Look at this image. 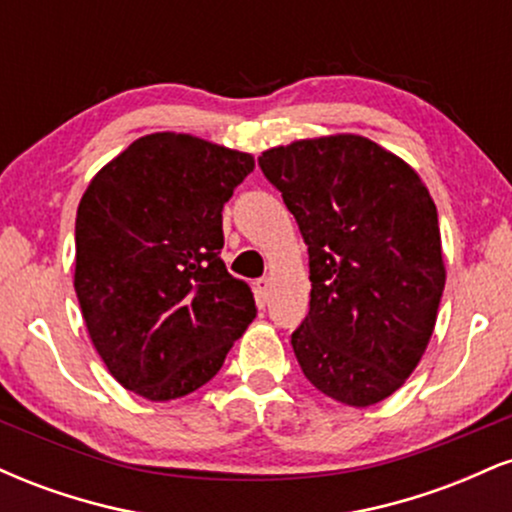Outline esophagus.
<instances>
[{
    "label": "esophagus",
    "instance_id": "esophagus-1",
    "mask_svg": "<svg viewBox=\"0 0 512 512\" xmlns=\"http://www.w3.org/2000/svg\"><path fill=\"white\" fill-rule=\"evenodd\" d=\"M255 289L260 293L262 298L269 296V289H272V281H269V276H262V279L255 281Z\"/></svg>",
    "mask_w": 512,
    "mask_h": 512
}]
</instances>
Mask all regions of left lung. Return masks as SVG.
I'll list each match as a JSON object with an SVG mask.
<instances>
[{
  "mask_svg": "<svg viewBox=\"0 0 512 512\" xmlns=\"http://www.w3.org/2000/svg\"><path fill=\"white\" fill-rule=\"evenodd\" d=\"M257 163L308 245L310 310L291 334L303 375L349 407L383 402L419 366L445 289L426 185L358 134L276 146Z\"/></svg>",
  "mask_w": 512,
  "mask_h": 512,
  "instance_id": "left-lung-1",
  "label": "left lung"
}]
</instances>
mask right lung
Here are the masks:
<instances>
[{
	"instance_id": "add662e5",
	"label": "right lung",
	"mask_w": 512,
	"mask_h": 512,
	"mask_svg": "<svg viewBox=\"0 0 512 512\" xmlns=\"http://www.w3.org/2000/svg\"><path fill=\"white\" fill-rule=\"evenodd\" d=\"M250 154L156 132L98 170L76 211L74 289L125 390L168 402L209 383L257 308L221 260L223 204Z\"/></svg>"
}]
</instances>
